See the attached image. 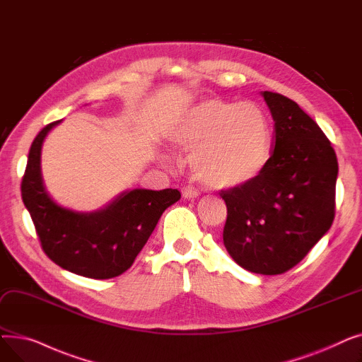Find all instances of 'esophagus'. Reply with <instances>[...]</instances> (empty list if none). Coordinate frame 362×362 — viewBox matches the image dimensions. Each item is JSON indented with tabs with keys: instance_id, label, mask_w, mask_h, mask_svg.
Masks as SVG:
<instances>
[{
	"instance_id": "34e87169",
	"label": "esophagus",
	"mask_w": 362,
	"mask_h": 362,
	"mask_svg": "<svg viewBox=\"0 0 362 362\" xmlns=\"http://www.w3.org/2000/svg\"><path fill=\"white\" fill-rule=\"evenodd\" d=\"M182 197H183L185 199H195V198L199 197V191H198L197 187H194V186H191V185H187V186L182 187Z\"/></svg>"
}]
</instances>
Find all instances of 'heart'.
I'll use <instances>...</instances> for the list:
<instances>
[{"instance_id":"heart-1","label":"heart","mask_w":362,"mask_h":362,"mask_svg":"<svg viewBox=\"0 0 362 362\" xmlns=\"http://www.w3.org/2000/svg\"><path fill=\"white\" fill-rule=\"evenodd\" d=\"M191 154L197 177L211 187H235L267 165L274 133L267 110L254 101L206 98L187 110L170 133Z\"/></svg>"}]
</instances>
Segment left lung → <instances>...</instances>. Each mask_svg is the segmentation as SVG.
Returning <instances> with one entry per match:
<instances>
[{
    "label": "left lung",
    "mask_w": 362,
    "mask_h": 362,
    "mask_svg": "<svg viewBox=\"0 0 362 362\" xmlns=\"http://www.w3.org/2000/svg\"><path fill=\"white\" fill-rule=\"evenodd\" d=\"M262 97L274 120L272 157L255 179L220 197L227 252L245 270L273 276L293 269L330 229L339 167L325 132L295 101Z\"/></svg>",
    "instance_id": "1"
}]
</instances>
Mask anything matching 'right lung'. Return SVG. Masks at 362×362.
<instances>
[{
	"label": "right lung",
	"mask_w": 362,
	"mask_h": 362,
	"mask_svg": "<svg viewBox=\"0 0 362 362\" xmlns=\"http://www.w3.org/2000/svg\"><path fill=\"white\" fill-rule=\"evenodd\" d=\"M47 124L32 142L22 199L47 257L62 269L89 279H112L132 267L151 233L171 204L180 199L177 189H133L104 210L82 214L57 205L47 194L41 176V148Z\"/></svg>",
	"instance_id": "add662e5"
}]
</instances>
